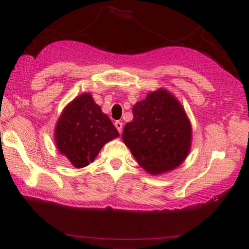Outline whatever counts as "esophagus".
Masks as SVG:
<instances>
[{"mask_svg": "<svg viewBox=\"0 0 249 249\" xmlns=\"http://www.w3.org/2000/svg\"><path fill=\"white\" fill-rule=\"evenodd\" d=\"M114 125H115V128L118 129V131L121 134V131H122V122H120V121H115V122H114Z\"/></svg>", "mask_w": 249, "mask_h": 249, "instance_id": "esophagus-1", "label": "esophagus"}]
</instances>
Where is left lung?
Wrapping results in <instances>:
<instances>
[{
	"mask_svg": "<svg viewBox=\"0 0 249 249\" xmlns=\"http://www.w3.org/2000/svg\"><path fill=\"white\" fill-rule=\"evenodd\" d=\"M132 114L122 139L138 164L152 175L177 168L188 155L192 125L176 97L153 91L134 105Z\"/></svg>",
	"mask_w": 249,
	"mask_h": 249,
	"instance_id": "1",
	"label": "left lung"
}]
</instances>
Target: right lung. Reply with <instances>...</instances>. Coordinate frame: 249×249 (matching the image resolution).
Wrapping results in <instances>:
<instances>
[{"label": "right lung", "mask_w": 249, "mask_h": 249, "mask_svg": "<svg viewBox=\"0 0 249 249\" xmlns=\"http://www.w3.org/2000/svg\"><path fill=\"white\" fill-rule=\"evenodd\" d=\"M118 136L113 124L90 94H83L71 102L55 128L57 148L76 168L93 162L105 142Z\"/></svg>", "instance_id": "1"}]
</instances>
